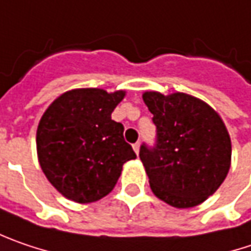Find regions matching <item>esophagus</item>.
I'll return each mask as SVG.
<instances>
[{
    "label": "esophagus",
    "mask_w": 251,
    "mask_h": 251,
    "mask_svg": "<svg viewBox=\"0 0 251 251\" xmlns=\"http://www.w3.org/2000/svg\"><path fill=\"white\" fill-rule=\"evenodd\" d=\"M139 148H140V143H139V142H136V143H133V151L136 152V155L139 153Z\"/></svg>",
    "instance_id": "esophagus-1"
}]
</instances>
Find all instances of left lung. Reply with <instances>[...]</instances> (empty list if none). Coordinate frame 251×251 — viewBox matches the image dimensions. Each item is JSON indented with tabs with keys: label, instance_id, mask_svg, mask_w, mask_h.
<instances>
[{
	"label": "left lung",
	"instance_id": "left-lung-1",
	"mask_svg": "<svg viewBox=\"0 0 251 251\" xmlns=\"http://www.w3.org/2000/svg\"><path fill=\"white\" fill-rule=\"evenodd\" d=\"M143 100L156 126L155 145L142 143L139 151L152 192L177 209L198 206L219 189L230 169L226 126L195 96L145 92Z\"/></svg>",
	"mask_w": 251,
	"mask_h": 251
}]
</instances>
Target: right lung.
<instances>
[{"label": "right lung", "mask_w": 251, "mask_h": 251, "mask_svg": "<svg viewBox=\"0 0 251 251\" xmlns=\"http://www.w3.org/2000/svg\"><path fill=\"white\" fill-rule=\"evenodd\" d=\"M124 96V91L74 89L42 115L37 130L39 165L67 199H102L115 187L124 163L136 157L124 139V125L111 118Z\"/></svg>", "instance_id": "right-lung-1"}]
</instances>
